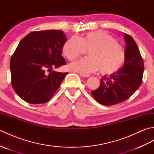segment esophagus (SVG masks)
Wrapping results in <instances>:
<instances>
[{
	"label": "esophagus",
	"instance_id": "1",
	"mask_svg": "<svg viewBox=\"0 0 154 154\" xmlns=\"http://www.w3.org/2000/svg\"><path fill=\"white\" fill-rule=\"evenodd\" d=\"M81 76L82 77H90V75H85V74H80Z\"/></svg>",
	"mask_w": 154,
	"mask_h": 154
}]
</instances>
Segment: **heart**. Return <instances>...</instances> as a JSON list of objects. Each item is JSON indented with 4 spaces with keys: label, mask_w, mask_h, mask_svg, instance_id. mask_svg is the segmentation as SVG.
Here are the masks:
<instances>
[{
    "label": "heart",
    "mask_w": 154,
    "mask_h": 154,
    "mask_svg": "<svg viewBox=\"0 0 154 154\" xmlns=\"http://www.w3.org/2000/svg\"><path fill=\"white\" fill-rule=\"evenodd\" d=\"M89 50V57L69 65L70 69L82 74L99 71L103 75L119 71L125 61L126 51L112 35L104 30L88 32L83 37L73 36L63 45V54L69 60H74Z\"/></svg>",
    "instance_id": "obj_1"
}]
</instances>
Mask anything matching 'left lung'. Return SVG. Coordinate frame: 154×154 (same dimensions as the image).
Instances as JSON below:
<instances>
[{
    "instance_id": "8db88e82",
    "label": "left lung",
    "mask_w": 154,
    "mask_h": 154,
    "mask_svg": "<svg viewBox=\"0 0 154 154\" xmlns=\"http://www.w3.org/2000/svg\"><path fill=\"white\" fill-rule=\"evenodd\" d=\"M126 59L123 66L116 73L100 79L99 87L91 91L98 103L106 106L119 104L127 100L141 85L144 64L139 49L133 38L124 34Z\"/></svg>"
}]
</instances>
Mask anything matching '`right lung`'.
Here are the masks:
<instances>
[{"instance_id": "1", "label": "right lung", "mask_w": 154, "mask_h": 154, "mask_svg": "<svg viewBox=\"0 0 154 154\" xmlns=\"http://www.w3.org/2000/svg\"><path fill=\"white\" fill-rule=\"evenodd\" d=\"M67 38L63 31H35L20 42L12 55L11 83L16 94L32 104L47 103L67 73L53 71L66 64L61 55Z\"/></svg>"}]
</instances>
